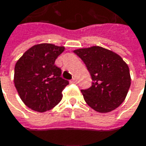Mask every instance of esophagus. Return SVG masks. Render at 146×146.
<instances>
[{"label":"esophagus","mask_w":146,"mask_h":146,"mask_svg":"<svg viewBox=\"0 0 146 146\" xmlns=\"http://www.w3.org/2000/svg\"><path fill=\"white\" fill-rule=\"evenodd\" d=\"M70 82H71V83H73V84H77V80H76V78H73Z\"/></svg>","instance_id":"1"}]
</instances>
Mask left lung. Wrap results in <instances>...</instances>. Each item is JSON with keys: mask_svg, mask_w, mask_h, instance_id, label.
<instances>
[{"mask_svg": "<svg viewBox=\"0 0 146 146\" xmlns=\"http://www.w3.org/2000/svg\"><path fill=\"white\" fill-rule=\"evenodd\" d=\"M73 52L85 63L93 80L89 88L81 90L88 105L100 113L118 108L125 100L131 84L125 62L117 53L99 46Z\"/></svg>", "mask_w": 146, "mask_h": 146, "instance_id": "8db88e82", "label": "left lung"}]
</instances>
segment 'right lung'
Instances as JSON below:
<instances>
[{"label":"right lung","mask_w":146,"mask_h":146,"mask_svg":"<svg viewBox=\"0 0 146 146\" xmlns=\"http://www.w3.org/2000/svg\"><path fill=\"white\" fill-rule=\"evenodd\" d=\"M64 49L51 43L36 44L15 65V87L22 102L34 111L50 110L62 98V92L69 83L61 77L62 70L54 63Z\"/></svg>","instance_id":"right-lung-1"}]
</instances>
